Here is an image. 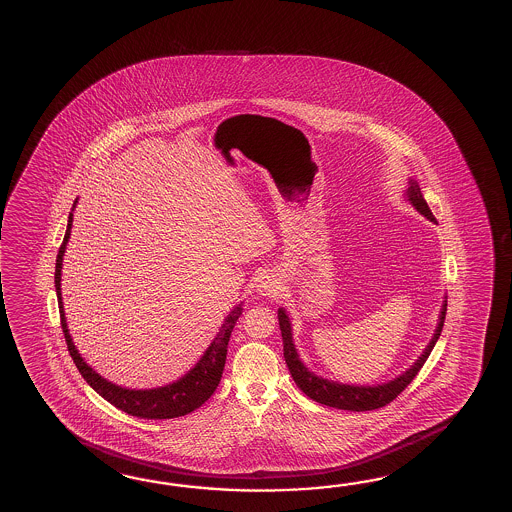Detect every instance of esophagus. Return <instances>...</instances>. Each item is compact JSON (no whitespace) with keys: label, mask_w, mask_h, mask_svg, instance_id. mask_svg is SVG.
Listing matches in <instances>:
<instances>
[{"label":"esophagus","mask_w":512,"mask_h":512,"mask_svg":"<svg viewBox=\"0 0 512 512\" xmlns=\"http://www.w3.org/2000/svg\"><path fill=\"white\" fill-rule=\"evenodd\" d=\"M279 290H281V286H279V281L275 279V275L266 273V275H262L261 279H259L257 292L264 295V297H275V295L279 293Z\"/></svg>","instance_id":"1"}]
</instances>
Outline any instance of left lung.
Masks as SVG:
<instances>
[{
	"label": "left lung",
	"mask_w": 512,
	"mask_h": 512,
	"mask_svg": "<svg viewBox=\"0 0 512 512\" xmlns=\"http://www.w3.org/2000/svg\"><path fill=\"white\" fill-rule=\"evenodd\" d=\"M407 199L414 208L418 209L423 217H427L430 222H438L428 208L427 200L423 199V193L419 189L416 180H410V188L407 189ZM445 313H447V301H443L441 313H439V323L436 326V332L432 335L425 352L421 354L418 361L408 368L405 374L396 377L394 381H388L383 385L376 386H355L343 385L337 381H328L324 377L315 376L310 372L303 361L299 359V354L295 350L292 339V323L286 312L279 308V326H281L282 346H284V359L288 370L292 374L295 385L303 390L306 396L326 405V407L341 408V410H350V412H365V410H376V408L385 407L390 401H394L405 388H407L412 379L418 376L421 366L425 365L428 355L436 345V341L443 330L445 323Z\"/></svg>",
	"instance_id": "obj_1"
}]
</instances>
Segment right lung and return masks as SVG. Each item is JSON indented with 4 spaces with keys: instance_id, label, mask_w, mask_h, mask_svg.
Returning a JSON list of instances; mask_svg holds the SVG:
<instances>
[{
    "instance_id": "add662e5",
    "label": "right lung",
    "mask_w": 512,
    "mask_h": 512,
    "mask_svg": "<svg viewBox=\"0 0 512 512\" xmlns=\"http://www.w3.org/2000/svg\"><path fill=\"white\" fill-rule=\"evenodd\" d=\"M76 202L78 200H74L73 209ZM71 228H73V213H69L67 231H65L62 246L58 251V257H56L54 286H56V295H58V308H60L65 343L69 348V354L73 357L74 365L80 370V374L87 381V385L93 386L94 392H98L100 396L104 397L105 401H109L111 405H115L116 408L124 410L129 416H136V418H180V416H186L189 412L202 407L219 386L222 370L226 365L230 335L237 319L242 315V304H237L231 310L230 315L224 319L219 334L213 339V343L209 345L204 355L200 357V361L195 365V368H191L186 376L180 377L175 383L160 386V388H149V390H131V388L113 385L111 381L98 376L93 368L80 357L73 339L69 335V330H67V323H65L62 304V262L65 246H67L69 237H71Z\"/></svg>"
}]
</instances>
